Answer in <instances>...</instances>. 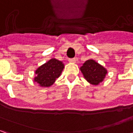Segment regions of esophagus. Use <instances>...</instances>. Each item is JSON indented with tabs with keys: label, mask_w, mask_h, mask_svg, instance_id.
<instances>
[{
	"label": "esophagus",
	"mask_w": 133,
	"mask_h": 133,
	"mask_svg": "<svg viewBox=\"0 0 133 133\" xmlns=\"http://www.w3.org/2000/svg\"><path fill=\"white\" fill-rule=\"evenodd\" d=\"M69 61L70 62V63H75V62L76 61V59L75 58H69Z\"/></svg>",
	"instance_id": "34e87169"
}]
</instances>
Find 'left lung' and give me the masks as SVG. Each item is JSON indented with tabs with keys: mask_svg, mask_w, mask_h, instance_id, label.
<instances>
[{
	"mask_svg": "<svg viewBox=\"0 0 133 133\" xmlns=\"http://www.w3.org/2000/svg\"><path fill=\"white\" fill-rule=\"evenodd\" d=\"M81 71L86 80L93 85H98L102 82L107 73V69L104 66L92 59L87 61L83 64L81 67Z\"/></svg>",
	"mask_w": 133,
	"mask_h": 133,
	"instance_id": "1",
	"label": "left lung"
}]
</instances>
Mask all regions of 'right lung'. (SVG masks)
I'll return each mask as SVG.
<instances>
[{"instance_id":"1","label":"right lung","mask_w":133,"mask_h":133,"mask_svg":"<svg viewBox=\"0 0 133 133\" xmlns=\"http://www.w3.org/2000/svg\"><path fill=\"white\" fill-rule=\"evenodd\" d=\"M64 68V65L61 61L55 58L50 59L35 71L36 77L34 80L41 87H50L61 75Z\"/></svg>"}]
</instances>
